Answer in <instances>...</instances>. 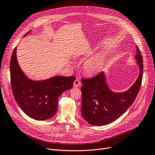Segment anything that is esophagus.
Wrapping results in <instances>:
<instances>
[{"label": "esophagus", "mask_w": 155, "mask_h": 155, "mask_svg": "<svg viewBox=\"0 0 155 155\" xmlns=\"http://www.w3.org/2000/svg\"><path fill=\"white\" fill-rule=\"evenodd\" d=\"M80 84H81L80 81L78 79H76L74 82V87L77 88V87H79L80 86Z\"/></svg>", "instance_id": "34e87169"}]
</instances>
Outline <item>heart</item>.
I'll return each mask as SVG.
<instances>
[{
    "mask_svg": "<svg viewBox=\"0 0 155 155\" xmlns=\"http://www.w3.org/2000/svg\"><path fill=\"white\" fill-rule=\"evenodd\" d=\"M105 63V58L101 54H97L90 58L84 64V70L89 74L93 75L100 72Z\"/></svg>",
    "mask_w": 155,
    "mask_h": 155,
    "instance_id": "heart-1",
    "label": "heart"
}]
</instances>
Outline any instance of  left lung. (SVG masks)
I'll return each instance as SVG.
<instances>
[{
    "instance_id": "8db88e82",
    "label": "left lung",
    "mask_w": 155,
    "mask_h": 155,
    "mask_svg": "<svg viewBox=\"0 0 155 155\" xmlns=\"http://www.w3.org/2000/svg\"><path fill=\"white\" fill-rule=\"evenodd\" d=\"M135 58L139 66V75L134 85L125 91H112L103 72L93 78L81 80V114L89 124L96 126L109 124L117 119L132 104L141 87L143 77V58L137 46Z\"/></svg>"
}]
</instances>
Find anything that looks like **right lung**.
<instances>
[{
    "label": "right lung",
    "mask_w": 155,
    "mask_h": 155,
    "mask_svg": "<svg viewBox=\"0 0 155 155\" xmlns=\"http://www.w3.org/2000/svg\"><path fill=\"white\" fill-rule=\"evenodd\" d=\"M16 52L17 47L10 64L11 85L15 101L25 113L34 119L51 118L57 112L59 97L64 91L72 89L75 77L55 76L41 81L30 80L20 68Z\"/></svg>",
    "instance_id": "obj_1"
}]
</instances>
